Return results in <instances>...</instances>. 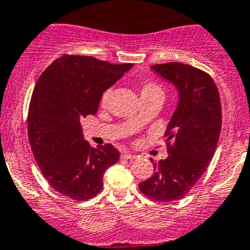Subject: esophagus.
<instances>
[{
    "label": "esophagus",
    "instance_id": "1",
    "mask_svg": "<svg viewBox=\"0 0 250 250\" xmlns=\"http://www.w3.org/2000/svg\"><path fill=\"white\" fill-rule=\"evenodd\" d=\"M121 157H122V158H125V160H129V161H133V160H135V158H137V156H135V155H132V153L125 152V153H123L122 156H121Z\"/></svg>",
    "mask_w": 250,
    "mask_h": 250
}]
</instances>
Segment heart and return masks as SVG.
<instances>
[{
    "instance_id": "1",
    "label": "heart",
    "mask_w": 250,
    "mask_h": 250,
    "mask_svg": "<svg viewBox=\"0 0 250 250\" xmlns=\"http://www.w3.org/2000/svg\"><path fill=\"white\" fill-rule=\"evenodd\" d=\"M163 95V90L161 88V85L158 83L153 82V81H145V82L141 84L140 88V95L141 98H147L152 97V95ZM111 95V89H106L102 95V104L106 105L107 102L110 99Z\"/></svg>"
}]
</instances>
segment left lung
Segmentation results:
<instances>
[{
    "mask_svg": "<svg viewBox=\"0 0 250 250\" xmlns=\"http://www.w3.org/2000/svg\"><path fill=\"white\" fill-rule=\"evenodd\" d=\"M151 67L175 85L179 103L165 133L168 157L153 163V175L139 188L152 201L173 202L195 188L213 158L221 132V103L215 82L203 70L183 62Z\"/></svg>",
    "mask_w": 250,
    "mask_h": 250,
    "instance_id": "1",
    "label": "left lung"
}]
</instances>
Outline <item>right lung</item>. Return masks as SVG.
Segmentation results:
<instances>
[{"instance_id":"add662e5","label":"right lung","mask_w":250,"mask_h":250,"mask_svg":"<svg viewBox=\"0 0 250 250\" xmlns=\"http://www.w3.org/2000/svg\"><path fill=\"white\" fill-rule=\"evenodd\" d=\"M132 66L65 54L37 80L27 135L37 166L60 195L74 201L95 197L103 188L105 170L120 160L111 144L92 147L83 139L81 120L97 113L103 93Z\"/></svg>"}]
</instances>
